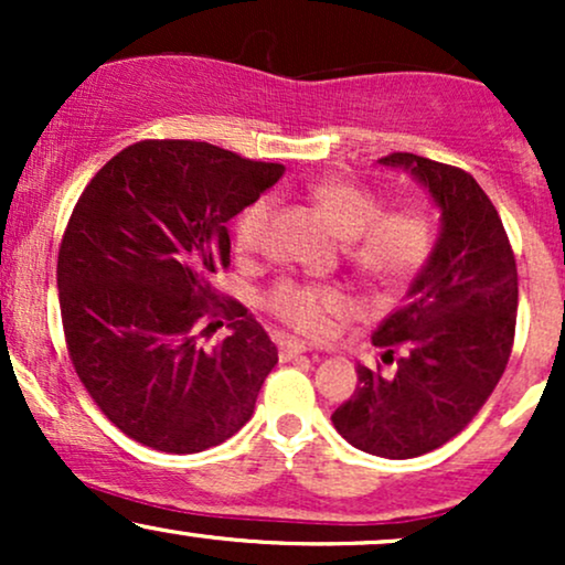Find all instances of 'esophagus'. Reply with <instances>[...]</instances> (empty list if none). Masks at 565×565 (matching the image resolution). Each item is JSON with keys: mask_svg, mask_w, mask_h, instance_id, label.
<instances>
[{"mask_svg": "<svg viewBox=\"0 0 565 565\" xmlns=\"http://www.w3.org/2000/svg\"><path fill=\"white\" fill-rule=\"evenodd\" d=\"M308 345H305V342H300V340H287V342H281V355L284 359H295V355H302V353H308Z\"/></svg>", "mask_w": 565, "mask_h": 565, "instance_id": "esophagus-1", "label": "esophagus"}]
</instances>
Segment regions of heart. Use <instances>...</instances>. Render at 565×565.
I'll return each mask as SVG.
<instances>
[{
  "label": "heart",
  "mask_w": 565,
  "mask_h": 565,
  "mask_svg": "<svg viewBox=\"0 0 565 565\" xmlns=\"http://www.w3.org/2000/svg\"><path fill=\"white\" fill-rule=\"evenodd\" d=\"M310 199L332 217L345 238V255L361 276L380 287H404L423 270L433 252V223L417 206L382 212L380 199L348 178H323L310 188ZM274 199L260 196L233 223V246L242 255L263 249ZM265 308L302 334H323L332 319L353 310L348 291L334 284L278 281L265 295Z\"/></svg>",
  "instance_id": "b5f03b06"
}]
</instances>
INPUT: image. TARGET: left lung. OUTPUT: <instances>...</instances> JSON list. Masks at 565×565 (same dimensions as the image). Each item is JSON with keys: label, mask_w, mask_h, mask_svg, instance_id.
<instances>
[{"label": "left lung", "mask_w": 565, "mask_h": 565, "mask_svg": "<svg viewBox=\"0 0 565 565\" xmlns=\"http://www.w3.org/2000/svg\"><path fill=\"white\" fill-rule=\"evenodd\" d=\"M440 210L438 242L372 342L382 364L359 366V387L332 414L348 444L387 459H412L451 440L478 414L510 361L518 268L497 206L459 167L391 153Z\"/></svg>", "instance_id": "8db88e82"}]
</instances>
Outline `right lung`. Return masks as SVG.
<instances>
[{"label":"right lung","mask_w":565,"mask_h":565,"mask_svg":"<svg viewBox=\"0 0 565 565\" xmlns=\"http://www.w3.org/2000/svg\"><path fill=\"white\" fill-rule=\"evenodd\" d=\"M281 174L210 142L140 140L76 201L57 252L63 334L89 398L138 444L196 454L249 423L278 350L212 276L231 265L228 220ZM217 315L232 334L204 349Z\"/></svg>","instance_id":"1"}]
</instances>
